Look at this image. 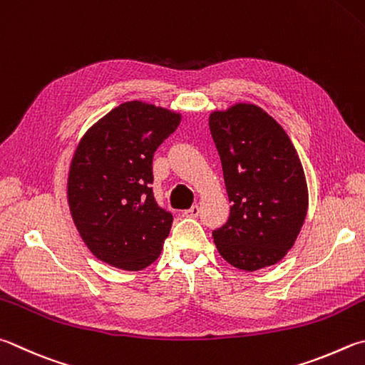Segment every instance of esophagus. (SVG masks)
I'll use <instances>...</instances> for the list:
<instances>
[{"label": "esophagus", "instance_id": "obj_1", "mask_svg": "<svg viewBox=\"0 0 365 365\" xmlns=\"http://www.w3.org/2000/svg\"><path fill=\"white\" fill-rule=\"evenodd\" d=\"M201 214V207L200 205H191L188 210H183L185 217H197Z\"/></svg>", "mask_w": 365, "mask_h": 365}]
</instances>
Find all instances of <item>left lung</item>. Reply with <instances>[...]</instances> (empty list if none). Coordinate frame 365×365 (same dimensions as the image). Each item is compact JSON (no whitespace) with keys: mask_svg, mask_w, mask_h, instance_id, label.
Returning <instances> with one entry per match:
<instances>
[{"mask_svg":"<svg viewBox=\"0 0 365 365\" xmlns=\"http://www.w3.org/2000/svg\"><path fill=\"white\" fill-rule=\"evenodd\" d=\"M209 129L231 202L228 222L212 231L218 254L237 269L282 260L303 227L308 187L282 125L254 103L212 111Z\"/></svg>","mask_w":365,"mask_h":365,"instance_id":"1","label":"left lung"}]
</instances>
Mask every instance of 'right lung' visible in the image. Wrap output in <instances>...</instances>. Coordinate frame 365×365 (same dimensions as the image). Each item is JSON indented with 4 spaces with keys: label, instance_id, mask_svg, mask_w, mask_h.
I'll use <instances>...</instances> for the list:
<instances>
[{
    "label": "right lung",
    "instance_id": "1",
    "mask_svg": "<svg viewBox=\"0 0 365 365\" xmlns=\"http://www.w3.org/2000/svg\"><path fill=\"white\" fill-rule=\"evenodd\" d=\"M182 121L175 111L132 101L91 125L68 172L70 214L98 260L125 271L160 257L172 227L155 201L153 155Z\"/></svg>",
    "mask_w": 365,
    "mask_h": 365
}]
</instances>
